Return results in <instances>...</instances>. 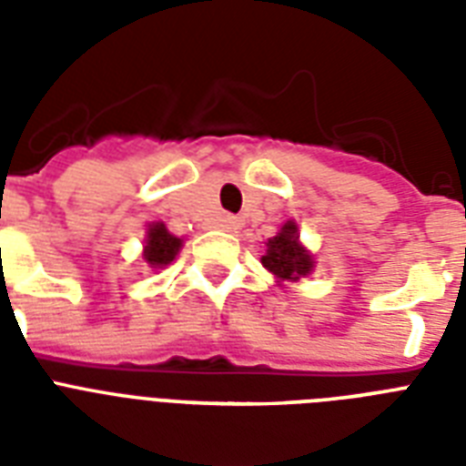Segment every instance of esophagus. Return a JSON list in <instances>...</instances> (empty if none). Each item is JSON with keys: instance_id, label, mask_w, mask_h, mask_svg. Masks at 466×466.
I'll return each instance as SVG.
<instances>
[{"instance_id": "34e87169", "label": "esophagus", "mask_w": 466, "mask_h": 466, "mask_svg": "<svg viewBox=\"0 0 466 466\" xmlns=\"http://www.w3.org/2000/svg\"><path fill=\"white\" fill-rule=\"evenodd\" d=\"M218 227L219 229H225V232H237L241 227L239 218H234V215H225V218L218 219Z\"/></svg>"}]
</instances>
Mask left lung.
<instances>
[{"mask_svg":"<svg viewBox=\"0 0 466 466\" xmlns=\"http://www.w3.org/2000/svg\"><path fill=\"white\" fill-rule=\"evenodd\" d=\"M263 268H268L276 276L278 283H298L299 278L309 276L314 268V258L302 244H299V229L295 222H285L276 237L266 241V254L261 256Z\"/></svg>","mask_w":466,"mask_h":466,"instance_id":"left-lung-1","label":"left lung"}]
</instances>
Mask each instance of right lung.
Listing matches in <instances>:
<instances>
[{"label":"right lung","mask_w":466,"mask_h":466,"mask_svg":"<svg viewBox=\"0 0 466 466\" xmlns=\"http://www.w3.org/2000/svg\"><path fill=\"white\" fill-rule=\"evenodd\" d=\"M181 247L183 239H178V237L168 232L164 222H152L147 227V239H145L142 258L147 261L149 268H164V266L174 261L176 254L181 251Z\"/></svg>","instance_id":"1"}]
</instances>
